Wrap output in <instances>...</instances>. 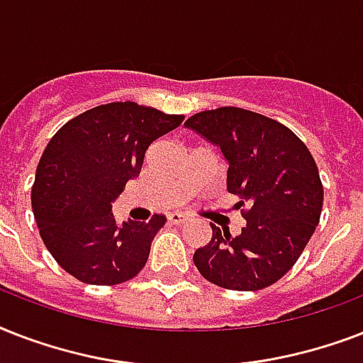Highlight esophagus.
I'll return each instance as SVG.
<instances>
[{"label": "esophagus", "instance_id": "obj_1", "mask_svg": "<svg viewBox=\"0 0 363 363\" xmlns=\"http://www.w3.org/2000/svg\"><path fill=\"white\" fill-rule=\"evenodd\" d=\"M167 218H169L171 224H184V222H188V216L181 215V213H171Z\"/></svg>", "mask_w": 363, "mask_h": 363}]
</instances>
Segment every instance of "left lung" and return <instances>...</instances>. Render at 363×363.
I'll list each match as a JSON object with an SVG mask.
<instances>
[{
  "label": "left lung",
  "instance_id": "1",
  "mask_svg": "<svg viewBox=\"0 0 363 363\" xmlns=\"http://www.w3.org/2000/svg\"><path fill=\"white\" fill-rule=\"evenodd\" d=\"M184 125L220 148L228 192L248 207L235 238L211 224L213 239L194 252V264L228 290L271 286L292 269L320 220L324 190L309 148L281 122L239 107L203 111Z\"/></svg>",
  "mask_w": 363,
  "mask_h": 363
}]
</instances>
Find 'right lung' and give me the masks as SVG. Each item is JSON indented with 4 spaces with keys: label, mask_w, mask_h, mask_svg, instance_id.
I'll return each instance as SVG.
<instances>
[{
    "label": "right lung",
    "mask_w": 363,
    "mask_h": 363,
    "mask_svg": "<svg viewBox=\"0 0 363 363\" xmlns=\"http://www.w3.org/2000/svg\"><path fill=\"white\" fill-rule=\"evenodd\" d=\"M133 101L94 107L48 141L31 188L41 239L69 275L86 284H121L145 267L164 215L118 224L113 201L141 173L150 143L181 125Z\"/></svg>",
    "instance_id": "right-lung-1"
}]
</instances>
